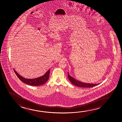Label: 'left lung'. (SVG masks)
Listing matches in <instances>:
<instances>
[{
	"instance_id": "8db88e82",
	"label": "left lung",
	"mask_w": 122,
	"mask_h": 122,
	"mask_svg": "<svg viewBox=\"0 0 122 122\" xmlns=\"http://www.w3.org/2000/svg\"><path fill=\"white\" fill-rule=\"evenodd\" d=\"M68 76L70 81L72 83V84L75 86L82 87H91L99 85L98 84H91L86 83H84L82 82H80L78 80H76L75 78H73L69 75V73H68Z\"/></svg>"
}]
</instances>
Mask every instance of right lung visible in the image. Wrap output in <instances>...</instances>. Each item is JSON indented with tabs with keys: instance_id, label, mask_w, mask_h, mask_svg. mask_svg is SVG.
Here are the masks:
<instances>
[{
	"instance_id": "obj_1",
	"label": "right lung",
	"mask_w": 122,
	"mask_h": 122,
	"mask_svg": "<svg viewBox=\"0 0 122 122\" xmlns=\"http://www.w3.org/2000/svg\"><path fill=\"white\" fill-rule=\"evenodd\" d=\"M14 71L16 75L17 76L22 82L31 86H40L42 85L47 81L49 77V74L50 69L46 72V74L42 76L35 79H26L21 76L17 72L15 69Z\"/></svg>"
}]
</instances>
